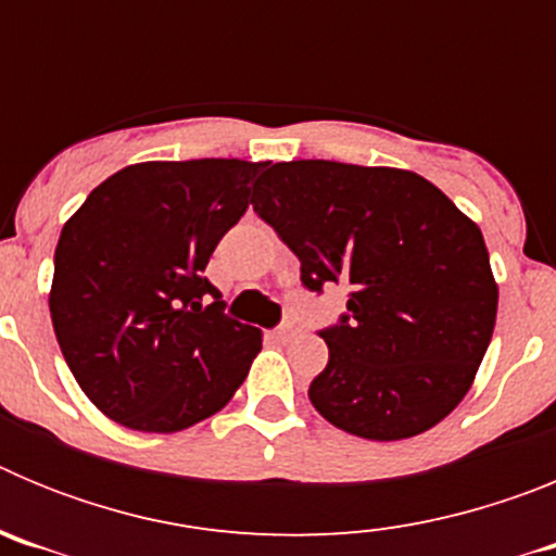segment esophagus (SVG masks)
<instances>
[{
    "label": "esophagus",
    "instance_id": "esophagus-1",
    "mask_svg": "<svg viewBox=\"0 0 556 556\" xmlns=\"http://www.w3.org/2000/svg\"><path fill=\"white\" fill-rule=\"evenodd\" d=\"M294 337V328L292 326H281V328H275L273 331V339L275 342H289V339Z\"/></svg>",
    "mask_w": 556,
    "mask_h": 556
}]
</instances>
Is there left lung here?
I'll return each instance as SVG.
<instances>
[{
    "instance_id": "1",
    "label": "left lung",
    "mask_w": 556,
    "mask_h": 556,
    "mask_svg": "<svg viewBox=\"0 0 556 556\" xmlns=\"http://www.w3.org/2000/svg\"><path fill=\"white\" fill-rule=\"evenodd\" d=\"M253 211L301 258V281L348 289L320 331L308 387L328 424L365 440L424 434L459 406L488 353L498 283L479 225L409 169L339 161L269 164Z\"/></svg>"
}]
</instances>
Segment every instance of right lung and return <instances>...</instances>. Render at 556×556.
Here are the masks:
<instances>
[{
    "mask_svg": "<svg viewBox=\"0 0 556 556\" xmlns=\"http://www.w3.org/2000/svg\"><path fill=\"white\" fill-rule=\"evenodd\" d=\"M269 161H144L102 180L66 219L49 314L68 370L105 417L172 434L217 415L262 331L223 314L203 278ZM205 293L215 303L205 307Z\"/></svg>",
    "mask_w": 556,
    "mask_h": 556,
    "instance_id": "add662e5",
    "label": "right lung"
}]
</instances>
